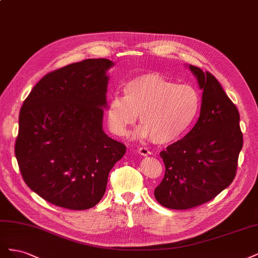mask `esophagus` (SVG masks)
<instances>
[{"mask_svg": "<svg viewBox=\"0 0 258 258\" xmlns=\"http://www.w3.org/2000/svg\"><path fill=\"white\" fill-rule=\"evenodd\" d=\"M138 153L140 155H142V156H147V155H151L152 154L151 151L148 150V148H146V147H140V148H138Z\"/></svg>", "mask_w": 258, "mask_h": 258, "instance_id": "1", "label": "esophagus"}]
</instances>
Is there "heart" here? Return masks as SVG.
<instances>
[{"mask_svg": "<svg viewBox=\"0 0 258 258\" xmlns=\"http://www.w3.org/2000/svg\"><path fill=\"white\" fill-rule=\"evenodd\" d=\"M201 108L199 91L190 85H176L159 74L150 73L131 80L123 87V97L115 95L107 105L112 132L124 136L138 115L141 138L168 144L183 137L197 119Z\"/></svg>", "mask_w": 258, "mask_h": 258, "instance_id": "heart-1", "label": "heart"}]
</instances>
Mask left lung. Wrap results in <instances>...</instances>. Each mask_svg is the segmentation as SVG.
Segmentation results:
<instances>
[{
  "label": "left lung",
  "mask_w": 258,
  "mask_h": 258,
  "mask_svg": "<svg viewBox=\"0 0 258 258\" xmlns=\"http://www.w3.org/2000/svg\"><path fill=\"white\" fill-rule=\"evenodd\" d=\"M202 92L199 119L183 139L160 152L166 171L155 198L168 209L206 204L228 187L243 145L237 106L210 72L189 66Z\"/></svg>",
  "instance_id": "left-lung-1"
}]
</instances>
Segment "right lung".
<instances>
[{
  "label": "right lung",
  "instance_id": "obj_1",
  "mask_svg": "<svg viewBox=\"0 0 258 258\" xmlns=\"http://www.w3.org/2000/svg\"><path fill=\"white\" fill-rule=\"evenodd\" d=\"M112 66L107 59H86L46 74L20 108L15 155L21 175L54 206L95 207L126 153L102 129Z\"/></svg>",
  "mask_w": 258,
  "mask_h": 258
}]
</instances>
